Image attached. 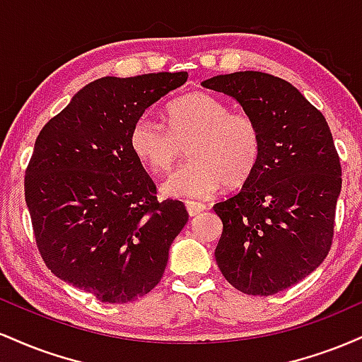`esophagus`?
<instances>
[{
  "instance_id": "obj_1",
  "label": "esophagus",
  "mask_w": 362,
  "mask_h": 362,
  "mask_svg": "<svg viewBox=\"0 0 362 362\" xmlns=\"http://www.w3.org/2000/svg\"><path fill=\"white\" fill-rule=\"evenodd\" d=\"M185 207H187V213H189V216H197L206 209V204H202V202L189 201V202H185Z\"/></svg>"
}]
</instances>
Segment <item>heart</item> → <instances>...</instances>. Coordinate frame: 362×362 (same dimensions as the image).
<instances>
[{"label": "heart", "mask_w": 362, "mask_h": 362, "mask_svg": "<svg viewBox=\"0 0 362 362\" xmlns=\"http://www.w3.org/2000/svg\"><path fill=\"white\" fill-rule=\"evenodd\" d=\"M168 127L141 115L129 131V146L141 163L163 173L187 146V161L161 184V192L177 199H202L223 185L238 187L260 161V129L250 115L233 114L214 95L195 91L172 102Z\"/></svg>", "instance_id": "heart-1"}]
</instances>
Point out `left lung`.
Listing matches in <instances>:
<instances>
[{"label": "left lung", "instance_id": "obj_1", "mask_svg": "<svg viewBox=\"0 0 362 362\" xmlns=\"http://www.w3.org/2000/svg\"><path fill=\"white\" fill-rule=\"evenodd\" d=\"M201 85L235 98L260 129L255 172L213 207L223 221L214 255L233 288L271 296L305 279L330 250L342 189L334 138L322 112L272 74H218Z\"/></svg>", "mask_w": 362, "mask_h": 362}]
</instances>
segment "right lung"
Returning <instances> with one entry per match:
<instances>
[{
    "label": "right lung",
    "instance_id": "add662e5",
    "mask_svg": "<svg viewBox=\"0 0 362 362\" xmlns=\"http://www.w3.org/2000/svg\"><path fill=\"white\" fill-rule=\"evenodd\" d=\"M187 78L103 76L37 136L25 173L37 247L54 276L102 303L134 301L155 288L189 221L180 201H156L129 146L134 120Z\"/></svg>",
    "mask_w": 362,
    "mask_h": 362
}]
</instances>
